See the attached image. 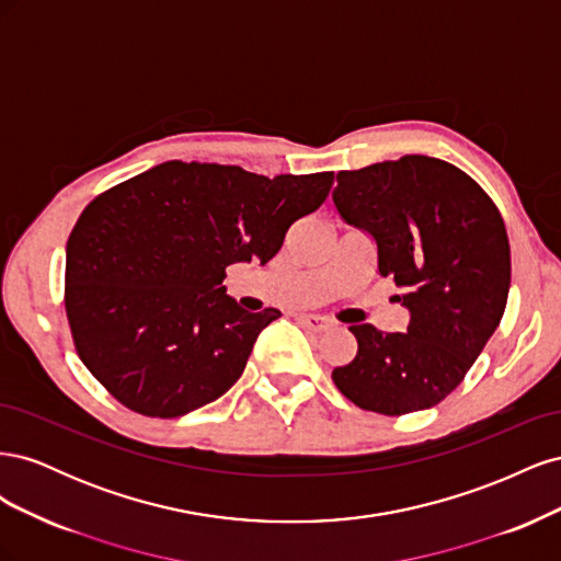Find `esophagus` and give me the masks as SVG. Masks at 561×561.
<instances>
[{
	"instance_id": "esophagus-1",
	"label": "esophagus",
	"mask_w": 561,
	"mask_h": 561,
	"mask_svg": "<svg viewBox=\"0 0 561 561\" xmlns=\"http://www.w3.org/2000/svg\"><path fill=\"white\" fill-rule=\"evenodd\" d=\"M297 320L301 322L304 328H309L311 332H325V330H330V325H332V322H330L328 318L316 316V313H299Z\"/></svg>"
}]
</instances>
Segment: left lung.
Segmentation results:
<instances>
[{
	"mask_svg": "<svg viewBox=\"0 0 561 561\" xmlns=\"http://www.w3.org/2000/svg\"><path fill=\"white\" fill-rule=\"evenodd\" d=\"M346 225L377 243V268L410 311L404 332L348 328L355 358L332 371L360 410L400 416L443 402L463 381L505 311L511 243L482 186L456 165L407 154L342 171L332 192Z\"/></svg>",
	"mask_w": 561,
	"mask_h": 561,
	"instance_id": "left-lung-1",
	"label": "left lung"
}]
</instances>
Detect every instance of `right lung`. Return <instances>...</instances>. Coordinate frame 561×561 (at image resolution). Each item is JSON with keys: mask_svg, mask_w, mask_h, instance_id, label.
I'll return each instance as SVG.
<instances>
[{"mask_svg": "<svg viewBox=\"0 0 561 561\" xmlns=\"http://www.w3.org/2000/svg\"><path fill=\"white\" fill-rule=\"evenodd\" d=\"M334 173L165 161L93 198L67 241L65 311L81 363L128 410L175 419L241 379L280 311L227 295V266L276 257Z\"/></svg>", "mask_w": 561, "mask_h": 561, "instance_id": "obj_1", "label": "right lung"}]
</instances>
